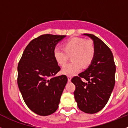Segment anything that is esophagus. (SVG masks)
<instances>
[{
  "mask_svg": "<svg viewBox=\"0 0 128 128\" xmlns=\"http://www.w3.org/2000/svg\"><path fill=\"white\" fill-rule=\"evenodd\" d=\"M68 81H69V82H71L72 77H71V76H68Z\"/></svg>",
  "mask_w": 128,
  "mask_h": 128,
  "instance_id": "esophagus-1",
  "label": "esophagus"
}]
</instances>
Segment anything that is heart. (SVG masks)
I'll return each instance as SVG.
<instances>
[{
  "instance_id": "obj_1",
  "label": "heart",
  "mask_w": 128,
  "mask_h": 128,
  "mask_svg": "<svg viewBox=\"0 0 128 128\" xmlns=\"http://www.w3.org/2000/svg\"><path fill=\"white\" fill-rule=\"evenodd\" d=\"M62 48H56L54 50V57L58 65L64 66L71 57L72 62L66 66L62 73L68 76H73L80 72L84 67L92 64L95 56V47L91 40L82 38H72L63 44Z\"/></svg>"
}]
</instances>
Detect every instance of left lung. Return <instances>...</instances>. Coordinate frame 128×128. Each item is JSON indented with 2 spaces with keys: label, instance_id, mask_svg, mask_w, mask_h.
Returning a JSON list of instances; mask_svg holds the SVG:
<instances>
[{
  "label": "left lung",
  "instance_id": "obj_1",
  "mask_svg": "<svg viewBox=\"0 0 128 128\" xmlns=\"http://www.w3.org/2000/svg\"><path fill=\"white\" fill-rule=\"evenodd\" d=\"M94 41L95 56L86 70L72 78L76 86L74 95L78 107L88 114H95L107 104L115 85L116 65L108 46L96 36L84 33ZM87 82H83L81 78Z\"/></svg>",
  "mask_w": 128,
  "mask_h": 128
}]
</instances>
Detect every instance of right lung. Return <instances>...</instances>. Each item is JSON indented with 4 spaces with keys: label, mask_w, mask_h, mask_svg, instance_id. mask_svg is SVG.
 Here are the masks:
<instances>
[{
    "label": "right lung",
    "mask_w": 128,
    "mask_h": 128,
    "mask_svg": "<svg viewBox=\"0 0 128 128\" xmlns=\"http://www.w3.org/2000/svg\"><path fill=\"white\" fill-rule=\"evenodd\" d=\"M65 36L46 34L33 39L19 62V89L26 106L38 115L56 112L68 82L66 75L56 76L60 68L54 57L56 45Z\"/></svg>",
    "instance_id": "right-lung-1"
}]
</instances>
